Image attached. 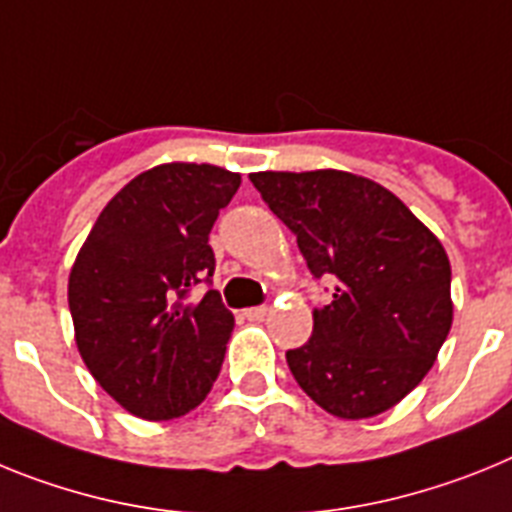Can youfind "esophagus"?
<instances>
[{
    "mask_svg": "<svg viewBox=\"0 0 512 512\" xmlns=\"http://www.w3.org/2000/svg\"><path fill=\"white\" fill-rule=\"evenodd\" d=\"M244 317L250 322H260V319L268 317V306H250V309H244Z\"/></svg>",
    "mask_w": 512,
    "mask_h": 512,
    "instance_id": "34e87169",
    "label": "esophagus"
}]
</instances>
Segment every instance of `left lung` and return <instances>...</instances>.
Here are the masks:
<instances>
[{
	"instance_id": "left-lung-1",
	"label": "left lung",
	"mask_w": 512,
	"mask_h": 512,
	"mask_svg": "<svg viewBox=\"0 0 512 512\" xmlns=\"http://www.w3.org/2000/svg\"><path fill=\"white\" fill-rule=\"evenodd\" d=\"M296 234L314 278L335 286L286 361L330 415L363 420L402 402L433 368L453 322L451 262L397 195L342 170L252 172Z\"/></svg>"
}]
</instances>
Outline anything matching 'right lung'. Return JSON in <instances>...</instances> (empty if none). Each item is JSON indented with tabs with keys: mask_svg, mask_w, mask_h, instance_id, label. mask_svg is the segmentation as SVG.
Segmentation results:
<instances>
[{
	"mask_svg": "<svg viewBox=\"0 0 512 512\" xmlns=\"http://www.w3.org/2000/svg\"><path fill=\"white\" fill-rule=\"evenodd\" d=\"M242 175L170 162L133 177L84 239L69 273L74 340L97 384L131 415L172 420L195 410L224 363L234 314L211 281L208 244Z\"/></svg>",
	"mask_w": 512,
	"mask_h": 512,
	"instance_id": "1",
	"label": "right lung"
}]
</instances>
